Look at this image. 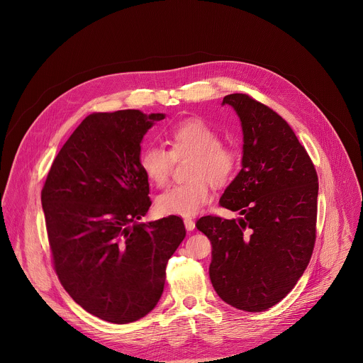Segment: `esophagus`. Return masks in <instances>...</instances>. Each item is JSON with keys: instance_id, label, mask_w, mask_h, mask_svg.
I'll return each instance as SVG.
<instances>
[{"instance_id": "esophagus-1", "label": "esophagus", "mask_w": 363, "mask_h": 363, "mask_svg": "<svg viewBox=\"0 0 363 363\" xmlns=\"http://www.w3.org/2000/svg\"><path fill=\"white\" fill-rule=\"evenodd\" d=\"M184 226H186V229H187L189 232H191V230H194V228H196V222H194L193 219H190V218H186V219H184Z\"/></svg>"}]
</instances>
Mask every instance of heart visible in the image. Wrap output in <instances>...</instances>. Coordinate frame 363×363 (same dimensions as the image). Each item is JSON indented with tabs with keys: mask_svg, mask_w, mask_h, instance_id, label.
Returning <instances> with one entry per match:
<instances>
[{
	"mask_svg": "<svg viewBox=\"0 0 363 363\" xmlns=\"http://www.w3.org/2000/svg\"><path fill=\"white\" fill-rule=\"evenodd\" d=\"M166 140L170 152L159 145H150L140 154V167L150 182L163 186L170 174L172 155L194 156L190 177L186 184H177L156 199V209L162 215L193 216L212 199L208 179L215 184L226 183L236 170L238 155L222 145L220 134L201 118H187L174 124Z\"/></svg>",
	"mask_w": 363,
	"mask_h": 363,
	"instance_id": "b5f03b06",
	"label": "heart"
}]
</instances>
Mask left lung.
<instances>
[{
  "mask_svg": "<svg viewBox=\"0 0 363 363\" xmlns=\"http://www.w3.org/2000/svg\"><path fill=\"white\" fill-rule=\"evenodd\" d=\"M243 131L242 169L222 207L238 219L203 216L212 243L209 278L218 296L245 311L282 301L303 275L315 240L318 180L306 150L274 110L243 94L223 98Z\"/></svg>",
  "mask_w": 363,
  "mask_h": 363,
  "instance_id": "left-lung-1",
  "label": "left lung"
}]
</instances>
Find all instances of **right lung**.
<instances>
[{"label":"right lung","mask_w":363,"mask_h":363,"mask_svg":"<svg viewBox=\"0 0 363 363\" xmlns=\"http://www.w3.org/2000/svg\"><path fill=\"white\" fill-rule=\"evenodd\" d=\"M163 113L88 116L52 162L45 211L54 268L68 295L104 321L127 324L154 311L167 261L186 238L170 215L138 222L152 201L141 143Z\"/></svg>","instance_id":"1"}]
</instances>
